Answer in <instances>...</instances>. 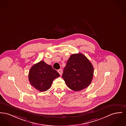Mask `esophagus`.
<instances>
[{"mask_svg":"<svg viewBox=\"0 0 126 126\" xmlns=\"http://www.w3.org/2000/svg\"><path fill=\"white\" fill-rule=\"evenodd\" d=\"M58 72L61 75L62 74V70L61 69H59V70H58Z\"/></svg>","mask_w":126,"mask_h":126,"instance_id":"1","label":"esophagus"}]
</instances>
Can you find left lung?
Masks as SVG:
<instances>
[{"label":"left lung","instance_id":"left-lung-1","mask_svg":"<svg viewBox=\"0 0 126 126\" xmlns=\"http://www.w3.org/2000/svg\"><path fill=\"white\" fill-rule=\"evenodd\" d=\"M94 68L87 58L80 53L70 56L62 78L67 86L75 91L87 88L93 79Z\"/></svg>","mask_w":126,"mask_h":126}]
</instances>
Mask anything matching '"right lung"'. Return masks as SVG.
I'll list each match as a JSON object with an SVG mask.
<instances>
[{
  "instance_id": "right-lung-1",
  "label": "right lung",
  "mask_w": 126,
  "mask_h": 126,
  "mask_svg": "<svg viewBox=\"0 0 126 126\" xmlns=\"http://www.w3.org/2000/svg\"><path fill=\"white\" fill-rule=\"evenodd\" d=\"M59 76V73L51 66L40 61L31 67L29 79L33 87L44 92L50 88L53 81Z\"/></svg>"
}]
</instances>
